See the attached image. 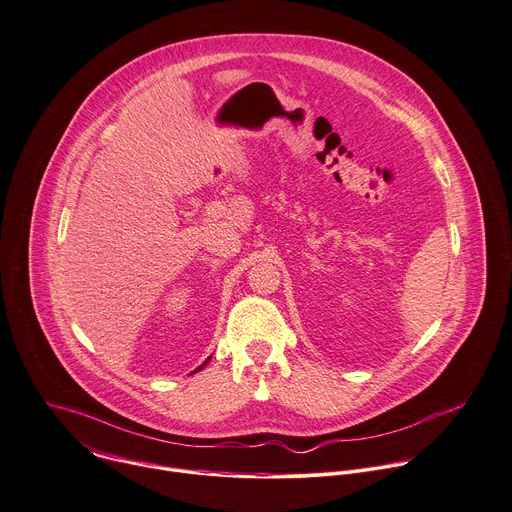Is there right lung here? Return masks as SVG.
Instances as JSON below:
<instances>
[{"label": "right lung", "mask_w": 512, "mask_h": 512, "mask_svg": "<svg viewBox=\"0 0 512 512\" xmlns=\"http://www.w3.org/2000/svg\"><path fill=\"white\" fill-rule=\"evenodd\" d=\"M209 360H211V356H209V358H207V360H205V362H203V364H201V366H199V368H197V370H195V372H199V370H201V368H203V366H205V364H207V362H209Z\"/></svg>", "instance_id": "1"}]
</instances>
